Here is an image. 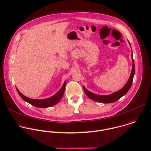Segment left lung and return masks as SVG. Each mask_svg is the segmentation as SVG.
Wrapping results in <instances>:
<instances>
[{
    "label": "left lung",
    "instance_id": "1",
    "mask_svg": "<svg viewBox=\"0 0 151 151\" xmlns=\"http://www.w3.org/2000/svg\"><path fill=\"white\" fill-rule=\"evenodd\" d=\"M128 42H129V41H128ZM129 44L131 47V45H130V44L129 42ZM131 50H132V48H131ZM132 71H131L130 77L129 78L128 81L126 83V84L120 90H119L112 94H109V95H99V94H94V93L90 91L83 86V90H84L85 93L86 94V95L89 98H90L91 100L97 101V102H99V103H113V102L118 100L119 99H120L124 95H125L130 88V86H131L132 81H133V77L134 75V61H133V58L132 52Z\"/></svg>",
    "mask_w": 151,
    "mask_h": 151
}]
</instances>
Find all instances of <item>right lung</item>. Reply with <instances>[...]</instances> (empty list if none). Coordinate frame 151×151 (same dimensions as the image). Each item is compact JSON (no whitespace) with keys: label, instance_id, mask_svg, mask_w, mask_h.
Instances as JSON below:
<instances>
[{"label":"right lung","instance_id":"add662e5","mask_svg":"<svg viewBox=\"0 0 151 151\" xmlns=\"http://www.w3.org/2000/svg\"><path fill=\"white\" fill-rule=\"evenodd\" d=\"M66 86V81H64L63 85L62 86L61 88L60 89V90L57 92L54 95H53L52 97L45 99H32L29 97H27L25 96L24 94H22L19 90L17 88V91L21 97L25 101L28 102V103L31 104L32 106H34L37 107H40V108H47L49 107H51L57 103H58L61 98L63 97L64 91H65V88Z\"/></svg>","mask_w":151,"mask_h":151}]
</instances>
